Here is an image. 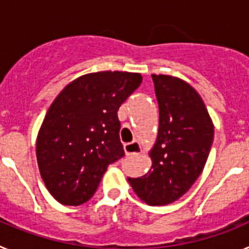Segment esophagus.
<instances>
[{
	"instance_id": "esophagus-1",
	"label": "esophagus",
	"mask_w": 249,
	"mask_h": 249,
	"mask_svg": "<svg viewBox=\"0 0 249 249\" xmlns=\"http://www.w3.org/2000/svg\"><path fill=\"white\" fill-rule=\"evenodd\" d=\"M141 151H142V148H141L140 143L136 142V141H133V142H131V143L124 144V152H126L127 156L138 155Z\"/></svg>"
}]
</instances>
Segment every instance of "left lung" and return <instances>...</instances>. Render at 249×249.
<instances>
[{
  "label": "left lung",
  "instance_id": "left-lung-1",
  "mask_svg": "<svg viewBox=\"0 0 249 249\" xmlns=\"http://www.w3.org/2000/svg\"><path fill=\"white\" fill-rule=\"evenodd\" d=\"M160 108L152 167L128 182L149 206H166L181 198L199 177L210 155L214 128L201 96L177 77L152 74Z\"/></svg>",
  "mask_w": 249,
  "mask_h": 249
}]
</instances>
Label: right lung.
<instances>
[{
    "label": "right lung",
    "mask_w": 249,
    "mask_h": 249,
    "mask_svg": "<svg viewBox=\"0 0 249 249\" xmlns=\"http://www.w3.org/2000/svg\"><path fill=\"white\" fill-rule=\"evenodd\" d=\"M141 82L140 73H89L66 86L51 105L36 155L43 182L59 203L89 201L107 167L124 156L117 112Z\"/></svg>",
    "instance_id": "right-lung-1"
}]
</instances>
